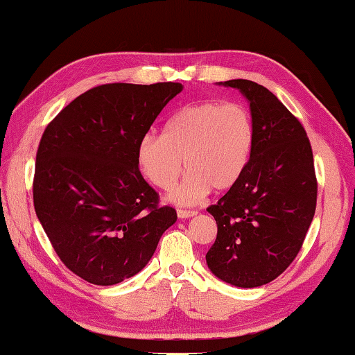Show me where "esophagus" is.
<instances>
[{"label":"esophagus","mask_w":355,"mask_h":355,"mask_svg":"<svg viewBox=\"0 0 355 355\" xmlns=\"http://www.w3.org/2000/svg\"><path fill=\"white\" fill-rule=\"evenodd\" d=\"M177 216H178V218H189V217L197 216V211H192V209H177Z\"/></svg>","instance_id":"obj_1"}]
</instances>
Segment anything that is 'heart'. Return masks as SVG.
I'll return each mask as SVG.
<instances>
[{"label": "heart", "mask_w": 355, "mask_h": 355, "mask_svg": "<svg viewBox=\"0 0 355 355\" xmlns=\"http://www.w3.org/2000/svg\"><path fill=\"white\" fill-rule=\"evenodd\" d=\"M256 143L253 116L242 104L205 101L186 105L164 124L163 135L149 133L137 146V163L146 180L169 189L184 167V178L169 200L191 206L225 192L247 172Z\"/></svg>", "instance_id": "1"}]
</instances>
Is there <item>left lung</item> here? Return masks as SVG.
Returning <instances> with one entry per match:
<instances>
[{
    "label": "left lung",
    "mask_w": 355,
    "mask_h": 355,
    "mask_svg": "<svg viewBox=\"0 0 355 355\" xmlns=\"http://www.w3.org/2000/svg\"><path fill=\"white\" fill-rule=\"evenodd\" d=\"M218 85L247 98L256 143L241 182L206 209L217 223L206 263L231 286L259 287L293 262L312 223L317 206L312 147L301 122L266 87L245 79Z\"/></svg>",
    "instance_id": "8db88e82"
}]
</instances>
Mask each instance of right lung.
Masks as SVG:
<instances>
[{
  "instance_id": "obj_1",
  "label": "right lung",
  "mask_w": 355,
  "mask_h": 355,
  "mask_svg": "<svg viewBox=\"0 0 355 355\" xmlns=\"http://www.w3.org/2000/svg\"><path fill=\"white\" fill-rule=\"evenodd\" d=\"M182 89L177 82L99 85L44 128L34 208L60 261L92 284L139 273L177 220L141 175L137 146Z\"/></svg>"
}]
</instances>
